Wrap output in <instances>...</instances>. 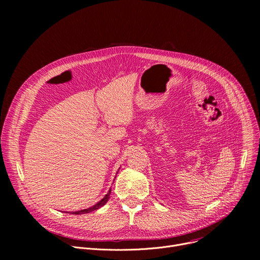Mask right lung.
<instances>
[{"mask_svg":"<svg viewBox=\"0 0 260 260\" xmlns=\"http://www.w3.org/2000/svg\"><path fill=\"white\" fill-rule=\"evenodd\" d=\"M111 190L112 189H109L108 190V193L98 202V203H95V204H93L92 207H90V208H88V209H85V210H81V211H77V212H73L72 214H75V215H81V214H87V213H90V212H92V211H95V210H98V209H100L101 207H103L104 204L108 201V199H109V195H111ZM67 213V212H66Z\"/></svg>","mask_w":260,"mask_h":260,"instance_id":"1","label":"right lung"}]
</instances>
